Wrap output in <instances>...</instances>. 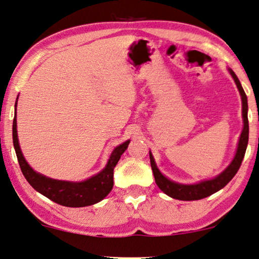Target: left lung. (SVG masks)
<instances>
[{"label": "left lung", "instance_id": "obj_1", "mask_svg": "<svg viewBox=\"0 0 259 259\" xmlns=\"http://www.w3.org/2000/svg\"><path fill=\"white\" fill-rule=\"evenodd\" d=\"M229 72L232 74V77L235 80L236 87H238L240 95H241V101H242V118H244V129H242L241 135H240V140L238 143V149H236V153L234 159L232 163L229 164V166L223 171L222 174H220L219 176L214 177L212 180L208 181H202L197 185H181V183H176L174 181H170L166 179L163 174L160 172L159 169L155 165L153 155L149 152V159H151V166L153 170L154 180L157 186L163 191L165 194L169 195V197L174 199H179V200H199V199H204L208 197V195L213 194V193L219 192L220 189H222L224 186H227V183L229 182L233 177L235 176V174L238 172L240 165L244 159V155L246 152V147H247L248 143V118H247V98L242 89L240 80L236 77L234 71L230 70Z\"/></svg>", "mask_w": 259, "mask_h": 259}]
</instances>
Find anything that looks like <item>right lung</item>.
Instances as JSON below:
<instances>
[{
  "label": "right lung",
  "mask_w": 259,
  "mask_h": 259,
  "mask_svg": "<svg viewBox=\"0 0 259 259\" xmlns=\"http://www.w3.org/2000/svg\"><path fill=\"white\" fill-rule=\"evenodd\" d=\"M130 141H125L113 149L105 169L98 175L90 177L83 182H68L46 177L36 172L25 160L20 151L17 134V104H15V116L13 119V145L20 169L27 182L52 201L67 207H83L94 205L101 201L113 188V169L116 167L120 155L125 152Z\"/></svg>",
  "instance_id": "obj_1"
}]
</instances>
